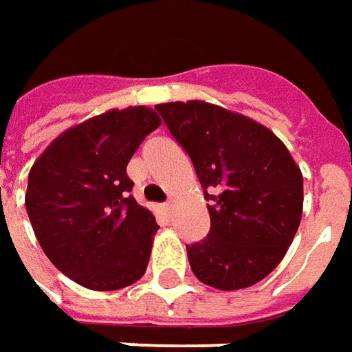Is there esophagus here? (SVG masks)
Returning <instances> with one entry per match:
<instances>
[{
	"label": "esophagus",
	"instance_id": "1",
	"mask_svg": "<svg viewBox=\"0 0 352 352\" xmlns=\"http://www.w3.org/2000/svg\"><path fill=\"white\" fill-rule=\"evenodd\" d=\"M162 211H164V213L168 214L172 211V199L170 201H166V204H162Z\"/></svg>",
	"mask_w": 352,
	"mask_h": 352
}]
</instances>
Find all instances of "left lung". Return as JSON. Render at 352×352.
<instances>
[{
  "instance_id": "left-lung-1",
  "label": "left lung",
  "mask_w": 352,
  "mask_h": 352,
  "mask_svg": "<svg viewBox=\"0 0 352 352\" xmlns=\"http://www.w3.org/2000/svg\"><path fill=\"white\" fill-rule=\"evenodd\" d=\"M155 108L190 155L209 201V234L186 246L193 275L219 291L265 279L302 217V172L289 148L270 127L205 100Z\"/></svg>"
}]
</instances>
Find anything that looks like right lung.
<instances>
[{
  "instance_id": "right-lung-1",
  "label": "right lung",
  "mask_w": 352,
  "mask_h": 352,
  "mask_svg": "<svg viewBox=\"0 0 352 352\" xmlns=\"http://www.w3.org/2000/svg\"><path fill=\"white\" fill-rule=\"evenodd\" d=\"M160 126L147 106L112 108L65 129L28 174V219L58 270L91 291H118L147 271L155 214L129 195L127 162Z\"/></svg>"
}]
</instances>
